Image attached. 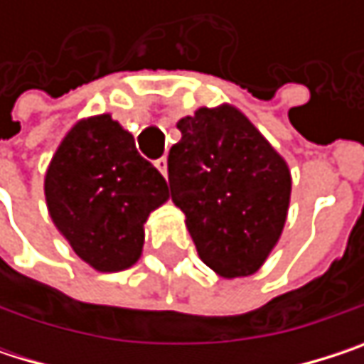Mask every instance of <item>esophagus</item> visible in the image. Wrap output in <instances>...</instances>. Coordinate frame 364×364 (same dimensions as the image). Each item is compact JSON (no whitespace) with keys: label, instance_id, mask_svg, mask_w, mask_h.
Wrapping results in <instances>:
<instances>
[{"label":"esophagus","instance_id":"obj_1","mask_svg":"<svg viewBox=\"0 0 364 364\" xmlns=\"http://www.w3.org/2000/svg\"><path fill=\"white\" fill-rule=\"evenodd\" d=\"M156 168H158L164 177H168V160H166V158H160V160L156 162Z\"/></svg>","mask_w":364,"mask_h":364}]
</instances>
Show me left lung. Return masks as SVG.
I'll return each instance as SVG.
<instances>
[{
	"instance_id": "obj_1",
	"label": "left lung",
	"mask_w": 364,
	"mask_h": 364,
	"mask_svg": "<svg viewBox=\"0 0 364 364\" xmlns=\"http://www.w3.org/2000/svg\"><path fill=\"white\" fill-rule=\"evenodd\" d=\"M168 154L173 202L200 259L223 278L255 274L276 247L291 202L284 158L234 105L200 107L177 122Z\"/></svg>"
}]
</instances>
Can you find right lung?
<instances>
[{
    "label": "right lung",
    "instance_id": "1",
    "mask_svg": "<svg viewBox=\"0 0 364 364\" xmlns=\"http://www.w3.org/2000/svg\"><path fill=\"white\" fill-rule=\"evenodd\" d=\"M43 193L56 230L97 272L134 265L149 213L171 198L164 177L109 113L71 126L50 160Z\"/></svg>",
    "mask_w": 364,
    "mask_h": 364
}]
</instances>
